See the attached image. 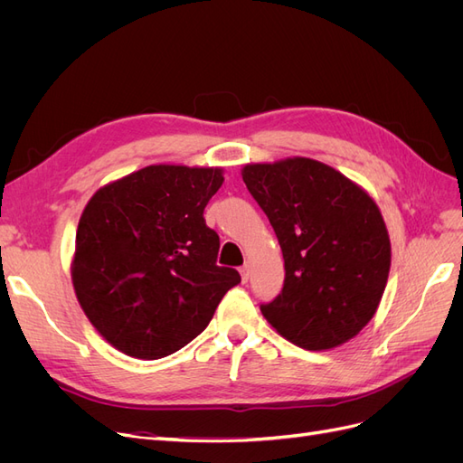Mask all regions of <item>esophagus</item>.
<instances>
[{
  "label": "esophagus",
  "instance_id": "1",
  "mask_svg": "<svg viewBox=\"0 0 463 463\" xmlns=\"http://www.w3.org/2000/svg\"><path fill=\"white\" fill-rule=\"evenodd\" d=\"M240 274H241V279H243V282H247V279H249V274H250V266H249V264H243L241 269H240Z\"/></svg>",
  "mask_w": 463,
  "mask_h": 463
}]
</instances>
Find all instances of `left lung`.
I'll return each instance as SVG.
<instances>
[{
	"mask_svg": "<svg viewBox=\"0 0 463 463\" xmlns=\"http://www.w3.org/2000/svg\"><path fill=\"white\" fill-rule=\"evenodd\" d=\"M241 175L284 255V288L260 305L264 318L311 352L352 340L376 313L390 272V237L376 203L311 158L247 164Z\"/></svg>",
	"mask_w": 463,
	"mask_h": 463,
	"instance_id": "1",
	"label": "left lung"
}]
</instances>
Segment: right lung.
Wrapping results in <instances>:
<instances>
[{"label": "right lung", "instance_id": "add662e5", "mask_svg": "<svg viewBox=\"0 0 463 463\" xmlns=\"http://www.w3.org/2000/svg\"><path fill=\"white\" fill-rule=\"evenodd\" d=\"M220 167L146 165L98 189L77 228L71 278L92 326L119 352L160 359L208 326L241 282L218 266L220 237L204 206Z\"/></svg>", "mask_w": 463, "mask_h": 463}]
</instances>
